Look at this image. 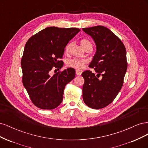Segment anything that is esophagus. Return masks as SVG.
Returning <instances> with one entry per match:
<instances>
[{
    "label": "esophagus",
    "mask_w": 148,
    "mask_h": 148,
    "mask_svg": "<svg viewBox=\"0 0 148 148\" xmlns=\"http://www.w3.org/2000/svg\"><path fill=\"white\" fill-rule=\"evenodd\" d=\"M76 75H78V76H80V75H82V72H81V71H78V70H76Z\"/></svg>",
    "instance_id": "34e87169"
}]
</instances>
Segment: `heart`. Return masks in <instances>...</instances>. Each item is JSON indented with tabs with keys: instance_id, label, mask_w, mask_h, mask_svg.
Masks as SVG:
<instances>
[{
	"instance_id": "heart-1",
	"label": "heart",
	"mask_w": 148,
	"mask_h": 148,
	"mask_svg": "<svg viewBox=\"0 0 148 148\" xmlns=\"http://www.w3.org/2000/svg\"><path fill=\"white\" fill-rule=\"evenodd\" d=\"M80 44L81 46L86 49L88 47H92V44L91 42L88 39H83L80 41ZM72 46V42H69L66 44L65 47V52L66 53H69L70 51L71 47ZM87 60L86 59H70L66 62V65L71 67V68L75 69L76 70H82L84 68V65L87 64Z\"/></svg>"
}]
</instances>
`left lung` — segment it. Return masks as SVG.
I'll return each instance as SVG.
<instances>
[{
    "mask_svg": "<svg viewBox=\"0 0 148 148\" xmlns=\"http://www.w3.org/2000/svg\"><path fill=\"white\" fill-rule=\"evenodd\" d=\"M92 38L96 52L89 66L95 69L99 79L90 70L82 75L84 79L83 99L86 106L99 109L112 102L123 84L127 69L126 49L122 41L114 33L102 26L83 28Z\"/></svg>",
    "mask_w": 148,
    "mask_h": 148,
    "instance_id": "obj_1",
    "label": "left lung"
}]
</instances>
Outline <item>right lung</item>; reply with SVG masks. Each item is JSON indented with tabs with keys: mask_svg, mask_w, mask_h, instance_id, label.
Returning <instances> with one entry per match:
<instances>
[{
	"mask_svg": "<svg viewBox=\"0 0 148 148\" xmlns=\"http://www.w3.org/2000/svg\"><path fill=\"white\" fill-rule=\"evenodd\" d=\"M79 31L75 28L47 27L26 43L21 60L22 82L38 108L53 109L63 100L65 87L75 78V70L69 68L53 76L50 73L52 69L59 70L63 66V61L59 59L63 57L65 47Z\"/></svg>",
	"mask_w": 148,
	"mask_h": 148,
	"instance_id": "add662e5",
	"label": "right lung"
}]
</instances>
